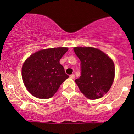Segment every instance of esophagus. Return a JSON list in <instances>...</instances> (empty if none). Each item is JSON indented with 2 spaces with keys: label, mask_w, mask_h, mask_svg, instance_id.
I'll list each match as a JSON object with an SVG mask.
<instances>
[{
  "label": "esophagus",
  "mask_w": 134,
  "mask_h": 134,
  "mask_svg": "<svg viewBox=\"0 0 134 134\" xmlns=\"http://www.w3.org/2000/svg\"><path fill=\"white\" fill-rule=\"evenodd\" d=\"M70 78H72V79H74V78H75V75H70Z\"/></svg>",
  "instance_id": "esophagus-1"
}]
</instances>
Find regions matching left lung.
I'll return each mask as SVG.
<instances>
[{
    "label": "left lung",
    "instance_id": "obj_1",
    "mask_svg": "<svg viewBox=\"0 0 134 134\" xmlns=\"http://www.w3.org/2000/svg\"><path fill=\"white\" fill-rule=\"evenodd\" d=\"M81 62V76L75 80L80 91L90 99H98L108 93L114 80L113 60L98 48L75 47Z\"/></svg>",
    "mask_w": 134,
    "mask_h": 134
}]
</instances>
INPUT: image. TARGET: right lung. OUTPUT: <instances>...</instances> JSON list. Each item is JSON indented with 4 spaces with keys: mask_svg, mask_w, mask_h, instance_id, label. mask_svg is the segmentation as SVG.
Returning a JSON list of instances; mask_svg holds the SVG:
<instances>
[{
    "mask_svg": "<svg viewBox=\"0 0 134 134\" xmlns=\"http://www.w3.org/2000/svg\"><path fill=\"white\" fill-rule=\"evenodd\" d=\"M67 51V47L43 49L26 59L22 67V78L32 95L42 99L51 98L69 77L59 63Z\"/></svg>",
    "mask_w": 134,
    "mask_h": 134,
    "instance_id": "add662e5",
    "label": "right lung"
}]
</instances>
